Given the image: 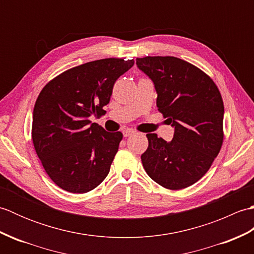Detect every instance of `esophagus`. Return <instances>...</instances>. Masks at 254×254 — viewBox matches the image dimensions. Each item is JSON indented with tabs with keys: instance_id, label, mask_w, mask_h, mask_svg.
Instances as JSON below:
<instances>
[{
	"instance_id": "1",
	"label": "esophagus",
	"mask_w": 254,
	"mask_h": 254,
	"mask_svg": "<svg viewBox=\"0 0 254 254\" xmlns=\"http://www.w3.org/2000/svg\"><path fill=\"white\" fill-rule=\"evenodd\" d=\"M134 133H135V131L132 130V128H127V130L123 131V135H124V137H127V136L132 135V134H134Z\"/></svg>"
}]
</instances>
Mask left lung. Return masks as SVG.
Segmentation results:
<instances>
[{
    "instance_id": "obj_1",
    "label": "left lung",
    "mask_w": 254,
    "mask_h": 254,
    "mask_svg": "<svg viewBox=\"0 0 254 254\" xmlns=\"http://www.w3.org/2000/svg\"><path fill=\"white\" fill-rule=\"evenodd\" d=\"M153 80L159 112L175 127L170 142L148 133L145 171L169 190L192 186L206 174L223 145L224 102L217 86L198 67L175 57L137 58Z\"/></svg>"
}]
</instances>
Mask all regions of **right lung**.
<instances>
[{
  "label": "right lung",
  "instance_id": "obj_1",
  "mask_svg": "<svg viewBox=\"0 0 254 254\" xmlns=\"http://www.w3.org/2000/svg\"><path fill=\"white\" fill-rule=\"evenodd\" d=\"M134 60L101 59L69 68L48 83L32 113V143L51 180L63 190L86 193L98 187L123 137L90 117L101 116L113 85Z\"/></svg>",
  "mask_w": 254,
  "mask_h": 254
}]
</instances>
